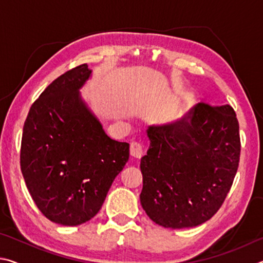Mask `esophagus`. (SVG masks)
Here are the masks:
<instances>
[{
  "label": "esophagus",
  "mask_w": 263,
  "mask_h": 263,
  "mask_svg": "<svg viewBox=\"0 0 263 263\" xmlns=\"http://www.w3.org/2000/svg\"><path fill=\"white\" fill-rule=\"evenodd\" d=\"M130 152H131V155H133V157L140 158L145 152V146L142 145L140 141L133 140L131 142V145H130Z\"/></svg>",
  "instance_id": "esophagus-1"
}]
</instances>
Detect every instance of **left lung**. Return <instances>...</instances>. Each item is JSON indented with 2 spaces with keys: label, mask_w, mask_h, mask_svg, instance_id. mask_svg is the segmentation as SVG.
<instances>
[{
  "label": "left lung",
  "mask_w": 263,
  "mask_h": 263,
  "mask_svg": "<svg viewBox=\"0 0 263 263\" xmlns=\"http://www.w3.org/2000/svg\"><path fill=\"white\" fill-rule=\"evenodd\" d=\"M140 203L155 224L201 225L216 215L237 174L241 142L231 105L201 102L182 121L147 130Z\"/></svg>",
  "instance_id": "8db88e82"
}]
</instances>
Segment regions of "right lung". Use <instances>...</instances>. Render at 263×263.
<instances>
[{"label": "right lung", "mask_w": 263, "mask_h": 263, "mask_svg": "<svg viewBox=\"0 0 263 263\" xmlns=\"http://www.w3.org/2000/svg\"><path fill=\"white\" fill-rule=\"evenodd\" d=\"M87 64L55 79L31 105L21 144V169L39 210L57 224L77 226L97 215L128 160L127 142L110 139L79 89Z\"/></svg>", "instance_id": "right-lung-1"}]
</instances>
